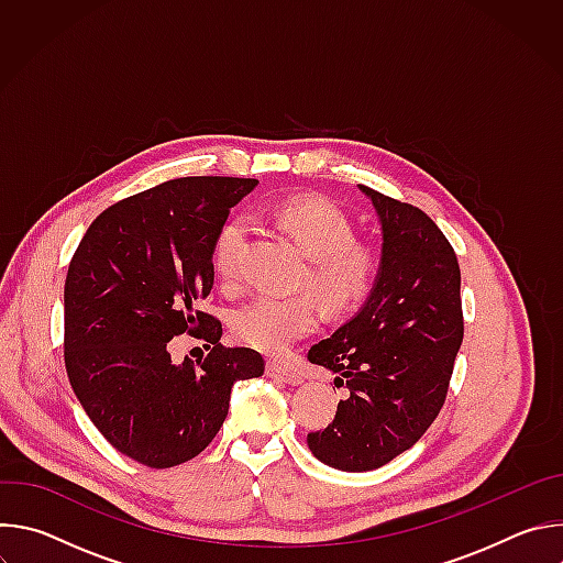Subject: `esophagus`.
I'll return each mask as SVG.
<instances>
[{
	"mask_svg": "<svg viewBox=\"0 0 563 563\" xmlns=\"http://www.w3.org/2000/svg\"><path fill=\"white\" fill-rule=\"evenodd\" d=\"M267 376L272 378H278L283 383H300V374L283 363H276V361H267Z\"/></svg>",
	"mask_w": 563,
	"mask_h": 563,
	"instance_id": "esophagus-1",
	"label": "esophagus"
}]
</instances>
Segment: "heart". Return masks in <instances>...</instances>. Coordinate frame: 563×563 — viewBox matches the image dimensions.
<instances>
[{"instance_id":"obj_1","label":"heart","mask_w":563,"mask_h":563,"mask_svg":"<svg viewBox=\"0 0 563 563\" xmlns=\"http://www.w3.org/2000/svg\"><path fill=\"white\" fill-rule=\"evenodd\" d=\"M274 220L309 258L302 283L332 311H352L369 298L380 274V258L374 247L354 240V222L341 207L325 198H298L278 205ZM245 247L247 222L243 218L224 222L211 247V265L222 285L240 283ZM316 325L318 309L307 294H261L235 309L231 318L235 339L267 354L285 352Z\"/></svg>"}]
</instances>
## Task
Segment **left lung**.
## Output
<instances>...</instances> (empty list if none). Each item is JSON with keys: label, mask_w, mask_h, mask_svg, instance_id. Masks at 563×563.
<instances>
[{"label": "left lung", "mask_w": 563, "mask_h": 563, "mask_svg": "<svg viewBox=\"0 0 563 563\" xmlns=\"http://www.w3.org/2000/svg\"><path fill=\"white\" fill-rule=\"evenodd\" d=\"M383 258L365 307L309 350L347 389L334 421L307 434L318 461L365 472L410 450L439 417L463 341L461 269L437 222L369 187Z\"/></svg>", "instance_id": "1"}]
</instances>
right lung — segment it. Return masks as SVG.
<instances>
[{
	"label": "right lung",
	"mask_w": 563,
	"mask_h": 563,
	"mask_svg": "<svg viewBox=\"0 0 563 563\" xmlns=\"http://www.w3.org/2000/svg\"><path fill=\"white\" fill-rule=\"evenodd\" d=\"M258 180L178 178L107 207L87 229L64 283V363L102 437L148 467L198 456L222 428L235 380L265 361L224 347L222 323L198 309L211 294L213 238ZM189 333L208 356L170 361Z\"/></svg>",
	"instance_id": "right-lung-1"
}]
</instances>
